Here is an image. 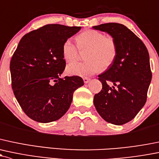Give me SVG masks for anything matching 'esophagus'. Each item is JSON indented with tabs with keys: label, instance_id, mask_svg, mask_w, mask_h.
Returning a JSON list of instances; mask_svg holds the SVG:
<instances>
[{
	"label": "esophagus",
	"instance_id": "esophagus-1",
	"mask_svg": "<svg viewBox=\"0 0 159 159\" xmlns=\"http://www.w3.org/2000/svg\"><path fill=\"white\" fill-rule=\"evenodd\" d=\"M83 80H84V84H88V83L90 81H91V79H90V78H83Z\"/></svg>",
	"mask_w": 159,
	"mask_h": 159
}]
</instances>
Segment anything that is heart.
<instances>
[{"label":"heart","mask_w":159,"mask_h":159,"mask_svg":"<svg viewBox=\"0 0 159 159\" xmlns=\"http://www.w3.org/2000/svg\"><path fill=\"white\" fill-rule=\"evenodd\" d=\"M76 44L68 39L62 45V56L67 62H74L79 58L80 51L88 52L82 63H71L66 68L68 75L88 77L107 69L114 63L118 48L113 36H105L95 30H86L76 36Z\"/></svg>","instance_id":"1"}]
</instances>
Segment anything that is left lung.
<instances>
[{
    "instance_id": "obj_1",
    "label": "left lung",
    "mask_w": 159,
    "mask_h": 159,
    "mask_svg": "<svg viewBox=\"0 0 159 159\" xmlns=\"http://www.w3.org/2000/svg\"><path fill=\"white\" fill-rule=\"evenodd\" d=\"M93 28L109 33L118 48L114 63L98 75L102 90L94 95L93 103L105 121L123 125L131 121L146 102L152 80L148 52L143 42L124 25L108 23Z\"/></svg>"
}]
</instances>
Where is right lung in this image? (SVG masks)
I'll return each mask as SVG.
<instances>
[{
    "label": "right lung",
    "mask_w": 159,
    "mask_h": 159,
    "mask_svg": "<svg viewBox=\"0 0 159 159\" xmlns=\"http://www.w3.org/2000/svg\"><path fill=\"white\" fill-rule=\"evenodd\" d=\"M81 26L47 24L26 33L20 41L10 65L15 98L25 113L39 123L61 117L73 93L84 85L79 76H60L66 68L62 45Z\"/></svg>",
    "instance_id": "1"
}]
</instances>
